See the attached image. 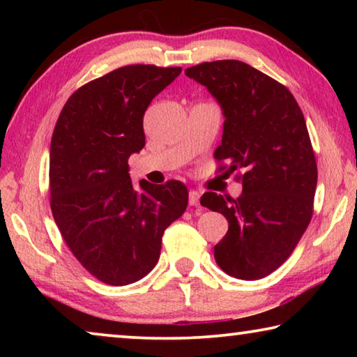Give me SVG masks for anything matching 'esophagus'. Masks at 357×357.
<instances>
[{
  "label": "esophagus",
  "instance_id": "esophagus-1",
  "mask_svg": "<svg viewBox=\"0 0 357 357\" xmlns=\"http://www.w3.org/2000/svg\"><path fill=\"white\" fill-rule=\"evenodd\" d=\"M200 203V193L197 190H190L189 192V204L190 206H197V204Z\"/></svg>",
  "mask_w": 357,
  "mask_h": 357
}]
</instances>
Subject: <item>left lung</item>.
<instances>
[{
	"instance_id": "left-lung-1",
	"label": "left lung",
	"mask_w": 357,
	"mask_h": 357,
	"mask_svg": "<svg viewBox=\"0 0 357 357\" xmlns=\"http://www.w3.org/2000/svg\"><path fill=\"white\" fill-rule=\"evenodd\" d=\"M185 75L208 89L225 118L214 157L228 160L231 173L244 170L236 200L202 197L228 220L215 261L236 279H263L291 255L312 219L318 172L304 114L283 84L236 59L193 66Z\"/></svg>"
}]
</instances>
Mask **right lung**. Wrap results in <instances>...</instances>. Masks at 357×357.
I'll return each mask as SVG.
<instances>
[{
	"label": "right lung",
	"instance_id": "1",
	"mask_svg": "<svg viewBox=\"0 0 357 357\" xmlns=\"http://www.w3.org/2000/svg\"><path fill=\"white\" fill-rule=\"evenodd\" d=\"M181 68L124 66L66 102L50 144V206L66 244L89 274L129 285L151 273L162 234L187 208L179 181L132 184L129 157L144 146L143 114Z\"/></svg>",
	"mask_w": 357,
	"mask_h": 357
}]
</instances>
